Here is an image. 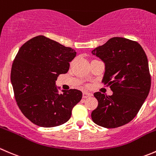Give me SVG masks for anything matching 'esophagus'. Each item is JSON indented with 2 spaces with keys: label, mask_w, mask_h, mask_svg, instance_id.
Masks as SVG:
<instances>
[{
  "label": "esophagus",
  "mask_w": 156,
  "mask_h": 156,
  "mask_svg": "<svg viewBox=\"0 0 156 156\" xmlns=\"http://www.w3.org/2000/svg\"><path fill=\"white\" fill-rule=\"evenodd\" d=\"M92 94L90 93V92H84L83 93V98H88V97H90L92 96Z\"/></svg>",
  "instance_id": "1"
}]
</instances>
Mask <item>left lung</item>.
<instances>
[{
	"mask_svg": "<svg viewBox=\"0 0 156 156\" xmlns=\"http://www.w3.org/2000/svg\"><path fill=\"white\" fill-rule=\"evenodd\" d=\"M92 54L105 63L102 82L113 92L108 96L94 93L98 104L91 114L92 121L105 128L121 127L135 118L149 95L151 76L147 57L138 42L121 37L110 38Z\"/></svg>",
	"mask_w": 156,
	"mask_h": 156,
	"instance_id": "obj_1",
	"label": "left lung"
}]
</instances>
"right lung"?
I'll use <instances>...</instances> for the list:
<instances>
[{
    "label": "right lung",
    "mask_w": 156,
    "mask_h": 156,
    "mask_svg": "<svg viewBox=\"0 0 156 156\" xmlns=\"http://www.w3.org/2000/svg\"><path fill=\"white\" fill-rule=\"evenodd\" d=\"M76 52L44 35L23 44L12 65L10 80L15 99L24 116L39 127H53L71 117L82 98L78 89L59 93L58 76L67 73Z\"/></svg>",
    "instance_id": "right-lung-1"
}]
</instances>
